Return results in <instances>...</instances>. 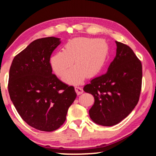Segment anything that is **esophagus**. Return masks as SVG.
<instances>
[{
    "label": "esophagus",
    "mask_w": 156,
    "mask_h": 156,
    "mask_svg": "<svg viewBox=\"0 0 156 156\" xmlns=\"http://www.w3.org/2000/svg\"><path fill=\"white\" fill-rule=\"evenodd\" d=\"M75 90H76V93H77L78 95H80V94H82L83 93V88L80 87H79V86H76L75 87Z\"/></svg>",
    "instance_id": "1"
}]
</instances>
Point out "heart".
<instances>
[{
    "label": "heart",
    "instance_id": "b5f03b06",
    "mask_svg": "<svg viewBox=\"0 0 156 156\" xmlns=\"http://www.w3.org/2000/svg\"><path fill=\"white\" fill-rule=\"evenodd\" d=\"M108 52L109 47L104 41L79 37L69 41L65 50L53 54L50 65L54 73L61 76L74 62L76 65L66 72L63 79L69 83H78L86 75L93 77L103 69Z\"/></svg>",
    "mask_w": 156,
    "mask_h": 156
}]
</instances>
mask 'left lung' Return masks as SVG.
Instances as JSON below:
<instances>
[{"label": "left lung", "instance_id": "left-lung-1", "mask_svg": "<svg viewBox=\"0 0 156 156\" xmlns=\"http://www.w3.org/2000/svg\"><path fill=\"white\" fill-rule=\"evenodd\" d=\"M115 43V57L107 73L94 78L83 88L95 99L89 116L102 126L117 125L125 119L138 104L141 91V61L128 45Z\"/></svg>", "mask_w": 156, "mask_h": 156}]
</instances>
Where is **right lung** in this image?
<instances>
[{
    "instance_id": "add662e5",
    "label": "right lung",
    "mask_w": 156,
    "mask_h": 156,
    "mask_svg": "<svg viewBox=\"0 0 156 156\" xmlns=\"http://www.w3.org/2000/svg\"><path fill=\"white\" fill-rule=\"evenodd\" d=\"M60 43L55 37L35 40L14 57L9 69L8 91L16 109L26 123L43 131L63 125L77 96L73 86L52 73L50 57Z\"/></svg>"
}]
</instances>
